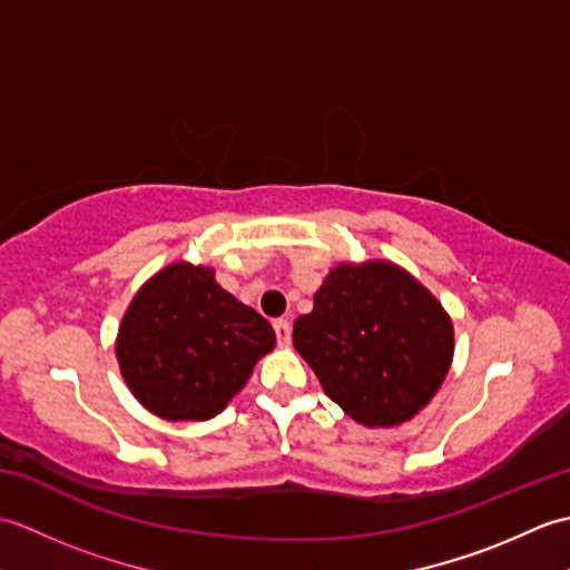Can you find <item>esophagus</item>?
<instances>
[{
	"mask_svg": "<svg viewBox=\"0 0 570 570\" xmlns=\"http://www.w3.org/2000/svg\"><path fill=\"white\" fill-rule=\"evenodd\" d=\"M274 333H276L278 345H288V343H292V323H288L286 318L274 321Z\"/></svg>",
	"mask_w": 570,
	"mask_h": 570,
	"instance_id": "34e87169",
	"label": "esophagus"
}]
</instances>
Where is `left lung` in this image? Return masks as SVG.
Listing matches in <instances>:
<instances>
[{"label":"left lung","instance_id":"8db88e82","mask_svg":"<svg viewBox=\"0 0 570 570\" xmlns=\"http://www.w3.org/2000/svg\"><path fill=\"white\" fill-rule=\"evenodd\" d=\"M453 321L414 274L390 259L341 262L313 311L294 323V347L333 402L367 429L414 419L453 362Z\"/></svg>","mask_w":570,"mask_h":570}]
</instances>
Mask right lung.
Here are the masks:
<instances>
[{"label":"right lung","mask_w":570,"mask_h":570,"mask_svg":"<svg viewBox=\"0 0 570 570\" xmlns=\"http://www.w3.org/2000/svg\"><path fill=\"white\" fill-rule=\"evenodd\" d=\"M269 321L215 282L213 266L174 262L141 284L115 355L137 402L166 421H208L269 355Z\"/></svg>","instance_id":"1"}]
</instances>
